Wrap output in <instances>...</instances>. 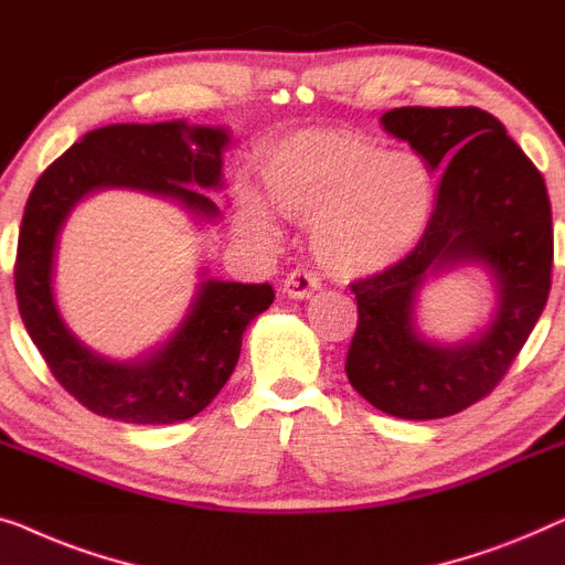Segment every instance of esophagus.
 Listing matches in <instances>:
<instances>
[{"label":"esophagus","mask_w":565,"mask_h":565,"mask_svg":"<svg viewBox=\"0 0 565 565\" xmlns=\"http://www.w3.org/2000/svg\"><path fill=\"white\" fill-rule=\"evenodd\" d=\"M320 276L309 271V268H297V271H291L284 279V291L289 294L291 299H309L315 291H320Z\"/></svg>","instance_id":"obj_1"}]
</instances>
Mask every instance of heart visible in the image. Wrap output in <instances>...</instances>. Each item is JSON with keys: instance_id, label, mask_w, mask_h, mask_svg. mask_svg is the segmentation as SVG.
I'll list each match as a JSON object with an SVG mask.
<instances>
[{"instance_id": "1", "label": "heart", "mask_w": 565, "mask_h": 565, "mask_svg": "<svg viewBox=\"0 0 565 565\" xmlns=\"http://www.w3.org/2000/svg\"><path fill=\"white\" fill-rule=\"evenodd\" d=\"M264 181L276 210L315 222L317 256L335 276L379 274L402 260L423 235L435 196L433 171L417 153L338 130L276 142ZM237 202L256 227H276L271 204L253 186H241Z\"/></svg>"}]
</instances>
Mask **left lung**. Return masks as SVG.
<instances>
[{"instance_id": "1", "label": "left lung", "mask_w": 565, "mask_h": 565, "mask_svg": "<svg viewBox=\"0 0 565 565\" xmlns=\"http://www.w3.org/2000/svg\"><path fill=\"white\" fill-rule=\"evenodd\" d=\"M381 125L407 140L427 169H443V181L415 250L351 284L359 328L345 373L386 415L438 419L491 394L543 315L553 268L551 200L504 125L479 107H399L381 115ZM463 263L492 274L495 315L479 337L438 347L416 330V294L430 275Z\"/></svg>"}]
</instances>
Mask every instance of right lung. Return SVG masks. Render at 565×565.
Masks as SVG:
<instances>
[{"label": "right lung", "mask_w": 565, "mask_h": 565, "mask_svg": "<svg viewBox=\"0 0 565 565\" xmlns=\"http://www.w3.org/2000/svg\"><path fill=\"white\" fill-rule=\"evenodd\" d=\"M227 146L225 127L186 120L107 125L55 158L30 192L14 260L20 317L55 381L94 415L132 425H173L200 415L235 371L243 332L271 307L274 289L204 279L161 348L125 363L102 359L66 328L55 307L53 268L63 222L99 189L166 196L202 220H217L220 206L200 189H222Z\"/></svg>", "instance_id": "add662e5"}]
</instances>
